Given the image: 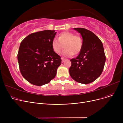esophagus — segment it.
<instances>
[{"mask_svg": "<svg viewBox=\"0 0 123 123\" xmlns=\"http://www.w3.org/2000/svg\"><path fill=\"white\" fill-rule=\"evenodd\" d=\"M65 58H64L63 57H62L61 58V60H62V62H63L64 61V60H65Z\"/></svg>", "mask_w": 123, "mask_h": 123, "instance_id": "34e87169", "label": "esophagus"}]
</instances>
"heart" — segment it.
<instances>
[{
    "label": "heart",
    "instance_id": "1",
    "mask_svg": "<svg viewBox=\"0 0 123 123\" xmlns=\"http://www.w3.org/2000/svg\"><path fill=\"white\" fill-rule=\"evenodd\" d=\"M64 56L70 57L74 54L80 52L82 47V41L80 36L69 31L63 32L59 34L58 39L54 38L52 41L51 46L53 50L56 54H60L64 48Z\"/></svg>",
    "mask_w": 123,
    "mask_h": 123
}]
</instances>
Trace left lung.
I'll return each instance as SVG.
<instances>
[{"instance_id": "1", "label": "left lung", "mask_w": 123, "mask_h": 123, "mask_svg": "<svg viewBox=\"0 0 123 123\" xmlns=\"http://www.w3.org/2000/svg\"><path fill=\"white\" fill-rule=\"evenodd\" d=\"M82 37L80 53L71 59L69 74L76 82L87 84L94 82L102 74L106 61L102 42L91 31L83 28H74Z\"/></svg>"}]
</instances>
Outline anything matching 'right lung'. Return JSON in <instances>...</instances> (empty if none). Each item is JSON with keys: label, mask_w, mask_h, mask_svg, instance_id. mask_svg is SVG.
<instances>
[{"label": "right lung", "mask_w": 123, "mask_h": 123, "mask_svg": "<svg viewBox=\"0 0 123 123\" xmlns=\"http://www.w3.org/2000/svg\"><path fill=\"white\" fill-rule=\"evenodd\" d=\"M56 32L46 30L33 33L22 41L17 54L20 71L32 84L42 86L56 76L61 57L51 46Z\"/></svg>", "instance_id": "add662e5"}]
</instances>
